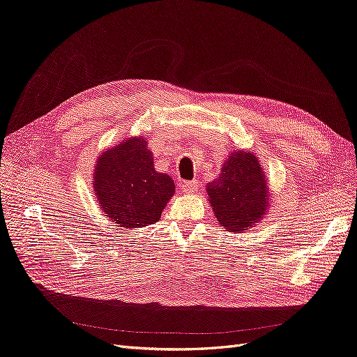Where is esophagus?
I'll list each match as a JSON object with an SVG mask.
<instances>
[{"label":"esophagus","mask_w":357,"mask_h":357,"mask_svg":"<svg viewBox=\"0 0 357 357\" xmlns=\"http://www.w3.org/2000/svg\"><path fill=\"white\" fill-rule=\"evenodd\" d=\"M197 181H188V182H183L182 185H181V190H182V192H185V194H194L195 191H197Z\"/></svg>","instance_id":"obj_1"}]
</instances>
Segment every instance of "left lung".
<instances>
[{"label": "left lung", "instance_id": "1", "mask_svg": "<svg viewBox=\"0 0 357 357\" xmlns=\"http://www.w3.org/2000/svg\"><path fill=\"white\" fill-rule=\"evenodd\" d=\"M206 190L219 223L231 232L252 228L266 215L271 203L263 167L250 151H232L220 175L208 182Z\"/></svg>", "mask_w": 357, "mask_h": 357}]
</instances>
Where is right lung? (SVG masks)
I'll return each mask as SVG.
<instances>
[{"instance_id":"right-lung-1","label":"right lung","mask_w":357,"mask_h":357,"mask_svg":"<svg viewBox=\"0 0 357 357\" xmlns=\"http://www.w3.org/2000/svg\"><path fill=\"white\" fill-rule=\"evenodd\" d=\"M147 145L141 137L123 139L97 160V200L105 216L122 228H144L157 222L175 194L174 179L155 172Z\"/></svg>"}]
</instances>
